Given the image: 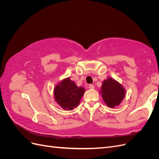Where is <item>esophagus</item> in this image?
<instances>
[{"label":"esophagus","instance_id":"esophagus-1","mask_svg":"<svg viewBox=\"0 0 159 159\" xmlns=\"http://www.w3.org/2000/svg\"><path fill=\"white\" fill-rule=\"evenodd\" d=\"M89 89H94V85L93 84H89Z\"/></svg>","mask_w":159,"mask_h":159}]
</instances>
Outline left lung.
I'll return each instance as SVG.
<instances>
[{"label":"left lung","instance_id":"8db88e82","mask_svg":"<svg viewBox=\"0 0 159 159\" xmlns=\"http://www.w3.org/2000/svg\"><path fill=\"white\" fill-rule=\"evenodd\" d=\"M100 92L104 102L111 108L119 105L125 96V89L123 86L110 78L103 81Z\"/></svg>","mask_w":159,"mask_h":159}]
</instances>
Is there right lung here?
I'll return each mask as SVG.
<instances>
[{
  "mask_svg": "<svg viewBox=\"0 0 159 159\" xmlns=\"http://www.w3.org/2000/svg\"><path fill=\"white\" fill-rule=\"evenodd\" d=\"M85 89L78 87L70 78L64 79L56 85L54 91V98L59 105L65 110H73L80 103L83 97Z\"/></svg>",
  "mask_w": 159,
  "mask_h": 159,
  "instance_id": "obj_1",
  "label": "right lung"
}]
</instances>
